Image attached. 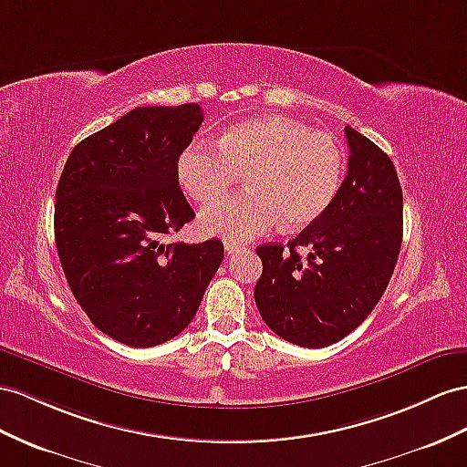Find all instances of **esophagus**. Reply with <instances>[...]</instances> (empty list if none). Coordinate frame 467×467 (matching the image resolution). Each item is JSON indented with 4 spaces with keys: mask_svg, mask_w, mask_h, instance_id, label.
I'll use <instances>...</instances> for the list:
<instances>
[{
    "mask_svg": "<svg viewBox=\"0 0 467 467\" xmlns=\"http://www.w3.org/2000/svg\"><path fill=\"white\" fill-rule=\"evenodd\" d=\"M243 248H244L243 244L233 243V241H224V250H226V254H236V253H241Z\"/></svg>",
    "mask_w": 467,
    "mask_h": 467,
    "instance_id": "34e87169",
    "label": "esophagus"
}]
</instances>
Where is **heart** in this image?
<instances>
[{"label":"heart","instance_id":"1","mask_svg":"<svg viewBox=\"0 0 467 467\" xmlns=\"http://www.w3.org/2000/svg\"><path fill=\"white\" fill-rule=\"evenodd\" d=\"M345 170L339 143L290 118H256L229 128L219 148L193 141L177 160L179 183L207 202L246 173L248 191L213 201L201 229L229 241H250L282 219L290 229L319 219L336 199Z\"/></svg>","mask_w":467,"mask_h":467}]
</instances>
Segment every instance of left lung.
Returning <instances> with one entry per match:
<instances>
[{"instance_id":"obj_1","label":"left lung","mask_w":467,"mask_h":467,"mask_svg":"<svg viewBox=\"0 0 467 467\" xmlns=\"http://www.w3.org/2000/svg\"><path fill=\"white\" fill-rule=\"evenodd\" d=\"M348 175L327 211L288 248L260 244L254 300L266 326L300 348H327L385 294L402 243V189L389 155L345 126ZM306 247L302 261L296 250Z\"/></svg>"}]
</instances>
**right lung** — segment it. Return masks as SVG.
I'll list each match as a JSON object with an SVG mask.
<instances>
[{"mask_svg":"<svg viewBox=\"0 0 467 467\" xmlns=\"http://www.w3.org/2000/svg\"><path fill=\"white\" fill-rule=\"evenodd\" d=\"M202 122L199 104L134 109L77 143L55 193V243L90 321L130 348L182 333L223 262L219 238L171 243L195 211L177 160Z\"/></svg>","mask_w":467,"mask_h":467,"instance_id":"right-lung-1","label":"right lung"}]
</instances>
